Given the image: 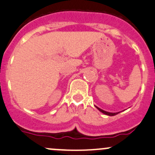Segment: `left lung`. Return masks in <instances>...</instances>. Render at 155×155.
Returning a JSON list of instances; mask_svg holds the SVG:
<instances>
[{
  "mask_svg": "<svg viewBox=\"0 0 155 155\" xmlns=\"http://www.w3.org/2000/svg\"><path fill=\"white\" fill-rule=\"evenodd\" d=\"M95 107H96V106H95ZM97 107V109H98V110H100L101 112L103 113V114H106V115H108V116H114V115H117V114H119V113H120V112H118V113H110V112H107V111L101 109V108L97 107Z\"/></svg>",
  "mask_w": 155,
  "mask_h": 155,
  "instance_id": "1",
  "label": "left lung"
}]
</instances>
